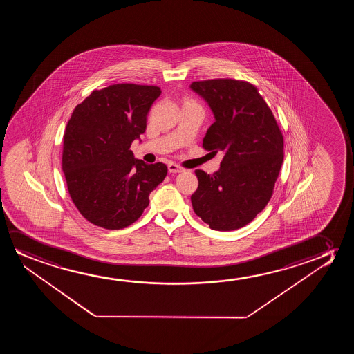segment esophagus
<instances>
[{
  "instance_id": "esophagus-1",
  "label": "esophagus",
  "mask_w": 354,
  "mask_h": 354,
  "mask_svg": "<svg viewBox=\"0 0 354 354\" xmlns=\"http://www.w3.org/2000/svg\"><path fill=\"white\" fill-rule=\"evenodd\" d=\"M168 170H169V173H181V171H184V169H183L181 167L175 165V163H169V165H168Z\"/></svg>"
}]
</instances>
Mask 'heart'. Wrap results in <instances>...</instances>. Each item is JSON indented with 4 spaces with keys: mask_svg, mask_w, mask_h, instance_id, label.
<instances>
[{
    "mask_svg": "<svg viewBox=\"0 0 354 354\" xmlns=\"http://www.w3.org/2000/svg\"><path fill=\"white\" fill-rule=\"evenodd\" d=\"M196 102H192V100H189V99H184V104H183V106H187V105H194Z\"/></svg>",
    "mask_w": 354,
    "mask_h": 354,
    "instance_id": "1",
    "label": "heart"
}]
</instances>
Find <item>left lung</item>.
I'll list each match as a JSON object with an SVG mask.
<instances>
[{
  "mask_svg": "<svg viewBox=\"0 0 354 354\" xmlns=\"http://www.w3.org/2000/svg\"><path fill=\"white\" fill-rule=\"evenodd\" d=\"M215 122L204 136L210 153H223L220 169L194 173L198 187L191 196L194 213L216 231L252 223L270 202L284 158V140L271 109L254 84L215 78L192 82Z\"/></svg>",
  "mask_w": 354,
  "mask_h": 354,
  "instance_id": "1",
  "label": "left lung"
}]
</instances>
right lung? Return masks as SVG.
I'll return each mask as SVG.
<instances>
[{"instance_id": "obj_1", "label": "right lung", "mask_w": 354, "mask_h": 354, "mask_svg": "<svg viewBox=\"0 0 354 354\" xmlns=\"http://www.w3.org/2000/svg\"><path fill=\"white\" fill-rule=\"evenodd\" d=\"M160 93L157 86L118 83L93 91L75 107L62 167L73 204L93 225L121 230L136 223L165 180L167 165H146L129 150Z\"/></svg>"}]
</instances>
